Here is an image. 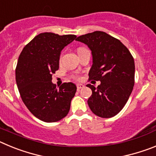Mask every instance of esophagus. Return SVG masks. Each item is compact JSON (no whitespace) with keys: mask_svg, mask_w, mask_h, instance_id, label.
<instances>
[{"mask_svg":"<svg viewBox=\"0 0 156 156\" xmlns=\"http://www.w3.org/2000/svg\"><path fill=\"white\" fill-rule=\"evenodd\" d=\"M76 87H77V89L80 90V89H82V88L84 87V85L82 84V83H77Z\"/></svg>","mask_w":156,"mask_h":156,"instance_id":"esophagus-1","label":"esophagus"}]
</instances>
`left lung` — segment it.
Returning <instances> with one entry per match:
<instances>
[{
	"label": "left lung",
	"mask_w": 156,
	"mask_h": 156,
	"mask_svg": "<svg viewBox=\"0 0 156 156\" xmlns=\"http://www.w3.org/2000/svg\"><path fill=\"white\" fill-rule=\"evenodd\" d=\"M76 41L91 51L92 66L89 80H100L97 87L87 84L92 94L87 104L93 113L101 118L115 116L124 107L134 85V60L126 46L105 32L80 36Z\"/></svg>",
	"instance_id": "8db88e82"
}]
</instances>
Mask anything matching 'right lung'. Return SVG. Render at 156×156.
<instances>
[{
  "label": "right lung",
  "instance_id": "add662e5",
  "mask_svg": "<svg viewBox=\"0 0 156 156\" xmlns=\"http://www.w3.org/2000/svg\"><path fill=\"white\" fill-rule=\"evenodd\" d=\"M76 37L42 33L24 47L19 57L16 80L22 100L30 112L44 122L61 120L70 109L76 86L64 83L57 89L51 80L52 74L59 68L61 51Z\"/></svg>",
  "mask_w": 156,
  "mask_h": 156
}]
</instances>
